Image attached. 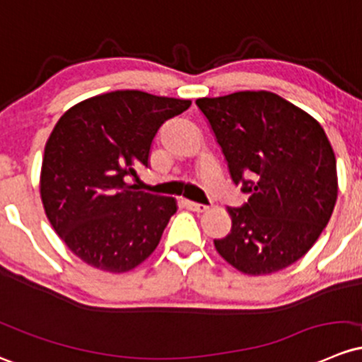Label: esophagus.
Listing matches in <instances>:
<instances>
[{
	"label": "esophagus",
	"mask_w": 362,
	"mask_h": 362,
	"mask_svg": "<svg viewBox=\"0 0 362 362\" xmlns=\"http://www.w3.org/2000/svg\"><path fill=\"white\" fill-rule=\"evenodd\" d=\"M182 204H184L187 210H191L194 213H204L208 210L206 206H203V204H197V203H192V201H182Z\"/></svg>",
	"instance_id": "obj_1"
}]
</instances>
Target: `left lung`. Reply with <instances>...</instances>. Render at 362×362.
<instances>
[{"instance_id":"1","label":"left lung","mask_w":362,"mask_h":362,"mask_svg":"<svg viewBox=\"0 0 362 362\" xmlns=\"http://www.w3.org/2000/svg\"><path fill=\"white\" fill-rule=\"evenodd\" d=\"M196 105L232 182L251 194L245 206L227 208L232 227L213 241L216 251L248 276L290 267L314 246L337 203V159L325 130L309 112L265 90L197 98Z\"/></svg>"}]
</instances>
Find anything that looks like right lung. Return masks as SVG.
Segmentation results:
<instances>
[{"label":"right lung","mask_w":362,"mask_h":362,"mask_svg":"<svg viewBox=\"0 0 362 362\" xmlns=\"http://www.w3.org/2000/svg\"><path fill=\"white\" fill-rule=\"evenodd\" d=\"M191 104L119 90L72 105L55 124L45 146L41 201L53 230L90 267L123 274L158 248L177 201L132 191L124 177L149 166L159 127Z\"/></svg>","instance_id":"add662e5"}]
</instances>
